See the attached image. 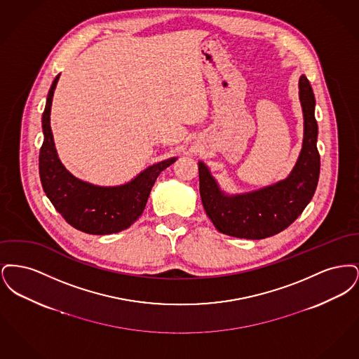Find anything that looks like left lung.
<instances>
[{"mask_svg": "<svg viewBox=\"0 0 359 359\" xmlns=\"http://www.w3.org/2000/svg\"><path fill=\"white\" fill-rule=\"evenodd\" d=\"M304 136L290 175L274 184L243 194H226L203 161H199V191L207 217L218 231L237 238L262 239L285 230L311 202L319 180L315 95L306 75L299 79Z\"/></svg>", "mask_w": 359, "mask_h": 359, "instance_id": "8db88e82", "label": "left lung"}]
</instances>
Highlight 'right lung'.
Returning a JSON list of instances; mask_svg holds the SVG:
<instances>
[{
    "mask_svg": "<svg viewBox=\"0 0 359 359\" xmlns=\"http://www.w3.org/2000/svg\"><path fill=\"white\" fill-rule=\"evenodd\" d=\"M59 76L60 74L52 82L41 118L44 133L39 154L41 186L56 211L72 227L94 236L118 233L130 227L140 218L157 176L173 164L177 157L149 165L135 179L121 186L103 187L75 177L62 164L51 130L52 97Z\"/></svg>",
    "mask_w": 359,
    "mask_h": 359,
    "instance_id": "1",
    "label": "right lung"
}]
</instances>
